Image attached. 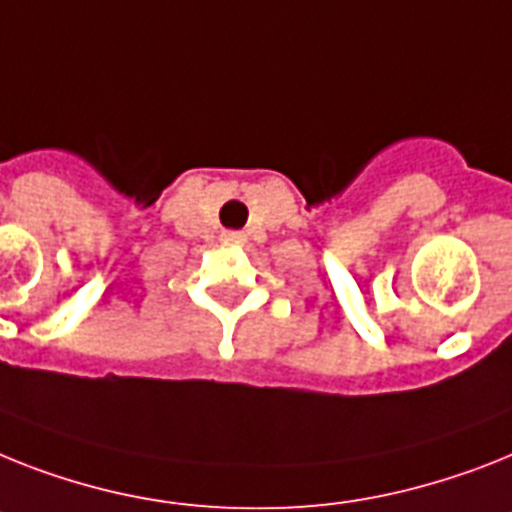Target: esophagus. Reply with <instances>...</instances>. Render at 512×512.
I'll return each mask as SVG.
<instances>
[{"label": "esophagus", "instance_id": "34e87169", "mask_svg": "<svg viewBox=\"0 0 512 512\" xmlns=\"http://www.w3.org/2000/svg\"><path fill=\"white\" fill-rule=\"evenodd\" d=\"M222 240H225L227 246H243V243H246V235L238 230H227L222 232Z\"/></svg>", "mask_w": 512, "mask_h": 512}]
</instances>
